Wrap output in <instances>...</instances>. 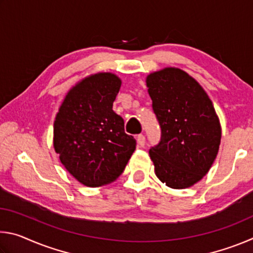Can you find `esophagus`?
I'll return each mask as SVG.
<instances>
[{"label": "esophagus", "instance_id": "obj_1", "mask_svg": "<svg viewBox=\"0 0 253 253\" xmlns=\"http://www.w3.org/2000/svg\"><path fill=\"white\" fill-rule=\"evenodd\" d=\"M137 144H138L140 147L144 146V145H145V136L144 135L140 134V135L137 136Z\"/></svg>", "mask_w": 253, "mask_h": 253}]
</instances>
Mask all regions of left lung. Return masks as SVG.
Listing matches in <instances>:
<instances>
[{
  "instance_id": "8db88e82",
  "label": "left lung",
  "mask_w": 253,
  "mask_h": 253,
  "mask_svg": "<svg viewBox=\"0 0 253 253\" xmlns=\"http://www.w3.org/2000/svg\"><path fill=\"white\" fill-rule=\"evenodd\" d=\"M161 142L149 149L155 174L170 188H187L211 169L219 152L221 125L211 99L194 78L164 68L146 78Z\"/></svg>"
}]
</instances>
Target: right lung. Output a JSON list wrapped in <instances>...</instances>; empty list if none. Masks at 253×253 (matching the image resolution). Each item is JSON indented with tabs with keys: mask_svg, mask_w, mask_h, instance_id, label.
<instances>
[{
	"mask_svg": "<svg viewBox=\"0 0 253 253\" xmlns=\"http://www.w3.org/2000/svg\"><path fill=\"white\" fill-rule=\"evenodd\" d=\"M122 80L111 72L85 77L63 99L53 125V147L77 181L89 187L114 182L125 169L136 140L113 110Z\"/></svg>",
	"mask_w": 253,
	"mask_h": 253,
	"instance_id": "add662e5",
	"label": "right lung"
}]
</instances>
